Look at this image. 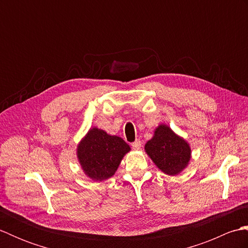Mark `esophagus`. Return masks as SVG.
Wrapping results in <instances>:
<instances>
[{
    "mask_svg": "<svg viewBox=\"0 0 248 248\" xmlns=\"http://www.w3.org/2000/svg\"><path fill=\"white\" fill-rule=\"evenodd\" d=\"M140 146H141V144H140V140H136L133 141V143H131V147H132V148L135 150H139L140 148Z\"/></svg>",
    "mask_w": 248,
    "mask_h": 248,
    "instance_id": "esophagus-1",
    "label": "esophagus"
}]
</instances>
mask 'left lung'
<instances>
[{
	"label": "left lung",
	"mask_w": 248,
	"mask_h": 248,
	"mask_svg": "<svg viewBox=\"0 0 248 248\" xmlns=\"http://www.w3.org/2000/svg\"><path fill=\"white\" fill-rule=\"evenodd\" d=\"M146 152L162 171L170 176L177 175L187 165L191 149L165 124L156 128L154 139L147 141Z\"/></svg>",
	"instance_id": "8db88e82"
}]
</instances>
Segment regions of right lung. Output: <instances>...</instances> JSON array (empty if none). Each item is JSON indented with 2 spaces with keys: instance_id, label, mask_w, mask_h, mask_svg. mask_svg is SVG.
Segmentation results:
<instances>
[{
  "instance_id": "obj_1",
  "label": "right lung",
  "mask_w": 248,
  "mask_h": 248,
  "mask_svg": "<svg viewBox=\"0 0 248 248\" xmlns=\"http://www.w3.org/2000/svg\"><path fill=\"white\" fill-rule=\"evenodd\" d=\"M128 151L130 147L123 139L93 128L78 145V157L88 177L102 181L114 175Z\"/></svg>"
}]
</instances>
